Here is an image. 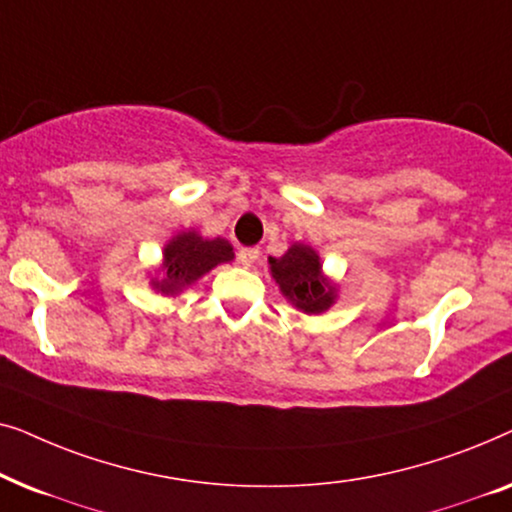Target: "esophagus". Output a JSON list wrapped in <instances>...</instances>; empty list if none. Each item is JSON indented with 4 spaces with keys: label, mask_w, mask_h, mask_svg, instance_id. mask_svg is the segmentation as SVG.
Listing matches in <instances>:
<instances>
[{
    "label": "esophagus",
    "mask_w": 512,
    "mask_h": 512,
    "mask_svg": "<svg viewBox=\"0 0 512 512\" xmlns=\"http://www.w3.org/2000/svg\"><path fill=\"white\" fill-rule=\"evenodd\" d=\"M258 256H261V251H258V247H242L240 254H237V258H240V263L244 265V268L254 265L258 261Z\"/></svg>",
    "instance_id": "1"
}]
</instances>
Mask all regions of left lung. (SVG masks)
Segmentation results:
<instances>
[{
  "label": "left lung",
  "mask_w": 512,
  "mask_h": 512,
  "mask_svg": "<svg viewBox=\"0 0 512 512\" xmlns=\"http://www.w3.org/2000/svg\"><path fill=\"white\" fill-rule=\"evenodd\" d=\"M270 272L279 289L298 310L319 314L333 305L335 289L321 275L317 251L305 244H293L282 258H270Z\"/></svg>",
  "instance_id": "1"
}]
</instances>
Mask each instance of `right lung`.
I'll list each match as a JSON object with an SVG mask.
<instances>
[{"mask_svg": "<svg viewBox=\"0 0 512 512\" xmlns=\"http://www.w3.org/2000/svg\"><path fill=\"white\" fill-rule=\"evenodd\" d=\"M226 261H233V247L226 240H202L198 233H181L165 247V277L156 286L163 293H179Z\"/></svg>", "mask_w": 512, "mask_h": 512, "instance_id": "right-lung-1", "label": "right lung"}]
</instances>
